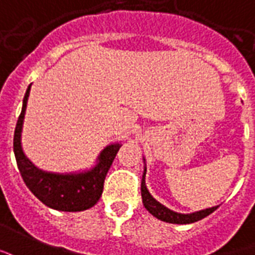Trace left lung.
<instances>
[{
	"instance_id": "1",
	"label": "left lung",
	"mask_w": 255,
	"mask_h": 255,
	"mask_svg": "<svg viewBox=\"0 0 255 255\" xmlns=\"http://www.w3.org/2000/svg\"><path fill=\"white\" fill-rule=\"evenodd\" d=\"M145 174L146 170H144L142 174V181H141V197H142V204L146 208V211L149 212L150 215H153L156 219H159L161 222L172 223V224H190V223L198 222L204 217L209 216L212 212H215L217 209V206H212L204 211L194 212L190 215H182V213H176L174 211H170L168 208L164 205H161L160 202H157L150 196L149 191L145 186Z\"/></svg>"
}]
</instances>
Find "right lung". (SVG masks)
Instances as JSON below:
<instances>
[{
	"label": "right lung",
	"instance_id": "obj_1",
	"mask_svg": "<svg viewBox=\"0 0 255 255\" xmlns=\"http://www.w3.org/2000/svg\"><path fill=\"white\" fill-rule=\"evenodd\" d=\"M29 89L31 84L28 85L24 96L23 109L16 124L13 137V150L16 156V163L25 186L44 205L57 211L80 212L92 208L99 201L103 193L106 175L122 144H111L106 146L99 156V163L87 172L62 175L39 170L25 157L21 149V129Z\"/></svg>",
	"mask_w": 255,
	"mask_h": 255
}]
</instances>
